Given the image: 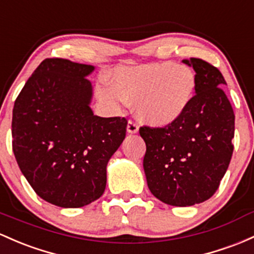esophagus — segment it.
I'll return each mask as SVG.
<instances>
[{
  "mask_svg": "<svg viewBox=\"0 0 254 254\" xmlns=\"http://www.w3.org/2000/svg\"><path fill=\"white\" fill-rule=\"evenodd\" d=\"M127 131L129 133H136L138 131V127L137 124H136L135 122L132 121H129L127 122Z\"/></svg>",
  "mask_w": 254,
  "mask_h": 254,
  "instance_id": "esophagus-1",
  "label": "esophagus"
}]
</instances>
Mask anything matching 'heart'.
<instances>
[{"label":"heart","mask_w":254,"mask_h":254,"mask_svg":"<svg viewBox=\"0 0 254 254\" xmlns=\"http://www.w3.org/2000/svg\"><path fill=\"white\" fill-rule=\"evenodd\" d=\"M111 85H97V95L114 110L135 104L138 119L150 127H165L180 121L196 90V76L190 67L161 63L140 67L118 68Z\"/></svg>","instance_id":"obj_1"}]
</instances>
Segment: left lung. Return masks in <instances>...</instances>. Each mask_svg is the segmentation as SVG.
<instances>
[{"mask_svg":"<svg viewBox=\"0 0 254 254\" xmlns=\"http://www.w3.org/2000/svg\"><path fill=\"white\" fill-rule=\"evenodd\" d=\"M182 63L196 76L190 106L175 124L142 127L140 135L147 147L143 170L150 193L186 207L206 201L218 189L233 155L235 116L219 69L196 58Z\"/></svg>","mask_w":254,"mask_h":254,"instance_id":"obj_1","label":"left lung"}]
</instances>
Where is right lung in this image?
<instances>
[{"label": "right lung", "instance_id": "add662e5", "mask_svg": "<svg viewBox=\"0 0 254 254\" xmlns=\"http://www.w3.org/2000/svg\"><path fill=\"white\" fill-rule=\"evenodd\" d=\"M91 65L46 59L14 102L13 152L38 196L76 208L104 194L106 168L125 138L127 122L90 108Z\"/></svg>", "mask_w": 254, "mask_h": 254}]
</instances>
